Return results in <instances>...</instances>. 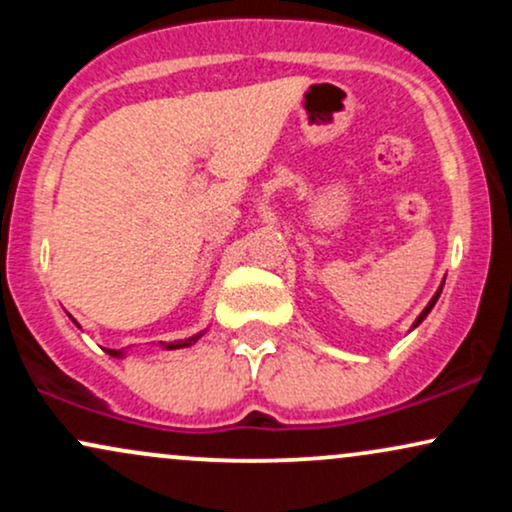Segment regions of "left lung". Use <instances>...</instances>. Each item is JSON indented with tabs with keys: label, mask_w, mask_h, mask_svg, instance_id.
<instances>
[{
	"label": "left lung",
	"mask_w": 512,
	"mask_h": 512,
	"mask_svg": "<svg viewBox=\"0 0 512 512\" xmlns=\"http://www.w3.org/2000/svg\"><path fill=\"white\" fill-rule=\"evenodd\" d=\"M443 284H445V281H443ZM443 284H440V289H438L436 293H433V298H431V301H428V305H426V308H424V310H421V315H419V317H416V320H414V325H411V330H414V327H419V325H421V322H424V320H426V315H428V313H431V310H433V305H436V301H438V298H440V291H443Z\"/></svg>",
	"instance_id": "8db88e82"
}]
</instances>
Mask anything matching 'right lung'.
I'll return each mask as SVG.
<instances>
[{
    "mask_svg": "<svg viewBox=\"0 0 512 512\" xmlns=\"http://www.w3.org/2000/svg\"><path fill=\"white\" fill-rule=\"evenodd\" d=\"M72 322H74V325H79V322H76L74 317H72ZM202 334H204V332L192 334V337H187V339H178V342H170V344H163V346H166V349H182V346H192V344L197 342L199 337H202ZM105 351H108V354H110V356H115V358H122V356H125V349H122V351H117V349H105Z\"/></svg>",
    "mask_w": 512,
    "mask_h": 512,
    "instance_id": "right-lung-1",
    "label": "right lung"
}]
</instances>
